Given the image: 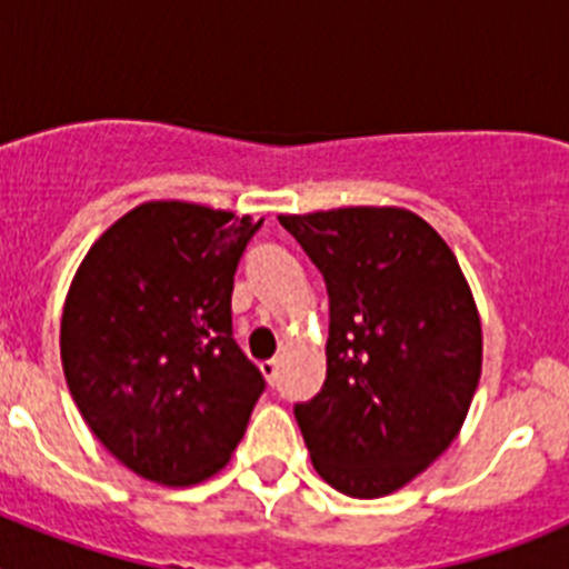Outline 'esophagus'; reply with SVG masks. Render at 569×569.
Masks as SVG:
<instances>
[{"label": "esophagus", "mask_w": 569, "mask_h": 569, "mask_svg": "<svg viewBox=\"0 0 569 569\" xmlns=\"http://www.w3.org/2000/svg\"><path fill=\"white\" fill-rule=\"evenodd\" d=\"M261 373H264V379H268L270 385H276V379H279V359L261 361Z\"/></svg>", "instance_id": "34e87169"}]
</instances>
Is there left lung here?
<instances>
[{
  "instance_id": "left-lung-1",
  "label": "left lung",
  "mask_w": 569,
  "mask_h": 569,
  "mask_svg": "<svg viewBox=\"0 0 569 569\" xmlns=\"http://www.w3.org/2000/svg\"><path fill=\"white\" fill-rule=\"evenodd\" d=\"M325 276L328 379L293 407L321 479L379 499L459 436L481 376V321L453 250L401 208L279 216Z\"/></svg>"
}]
</instances>
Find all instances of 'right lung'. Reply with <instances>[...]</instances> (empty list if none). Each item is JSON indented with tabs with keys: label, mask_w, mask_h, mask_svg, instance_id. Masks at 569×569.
<instances>
[{
	"label": "right lung",
	"mask_w": 569,
	"mask_h": 569,
	"mask_svg": "<svg viewBox=\"0 0 569 569\" xmlns=\"http://www.w3.org/2000/svg\"><path fill=\"white\" fill-rule=\"evenodd\" d=\"M259 228L204 204H139L73 276L59 336L70 396L142 479H210L244 436L264 376L236 345L230 296Z\"/></svg>",
	"instance_id": "add662e5"
}]
</instances>
